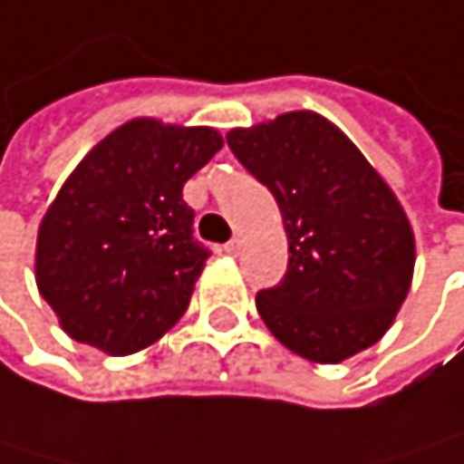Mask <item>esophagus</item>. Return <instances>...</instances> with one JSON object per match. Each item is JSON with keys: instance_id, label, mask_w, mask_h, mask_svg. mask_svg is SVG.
<instances>
[{"instance_id": "obj_1", "label": "esophagus", "mask_w": 464, "mask_h": 464, "mask_svg": "<svg viewBox=\"0 0 464 464\" xmlns=\"http://www.w3.org/2000/svg\"><path fill=\"white\" fill-rule=\"evenodd\" d=\"M225 253H227V256H239V253H242V239H239V237H237V239H230V242L225 245Z\"/></svg>"}]
</instances>
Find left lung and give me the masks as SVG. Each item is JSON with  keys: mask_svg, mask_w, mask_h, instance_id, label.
<instances>
[{"mask_svg": "<svg viewBox=\"0 0 464 464\" xmlns=\"http://www.w3.org/2000/svg\"><path fill=\"white\" fill-rule=\"evenodd\" d=\"M227 145L275 195L288 237L283 280L256 296L269 333L314 362L377 343L415 266L410 219L382 176L316 112L230 129Z\"/></svg>", "mask_w": 464, "mask_h": 464, "instance_id": "8db88e82", "label": "left lung"}]
</instances>
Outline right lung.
Returning a JSON list of instances; mask_svg holds the SVG:
<instances>
[{
	"label": "right lung",
	"instance_id": "obj_1",
	"mask_svg": "<svg viewBox=\"0 0 464 464\" xmlns=\"http://www.w3.org/2000/svg\"><path fill=\"white\" fill-rule=\"evenodd\" d=\"M219 148L208 126L137 118L76 164L35 250L38 291L73 341L131 354L184 316L211 253L181 192Z\"/></svg>",
	"mask_w": 464,
	"mask_h": 464
}]
</instances>
